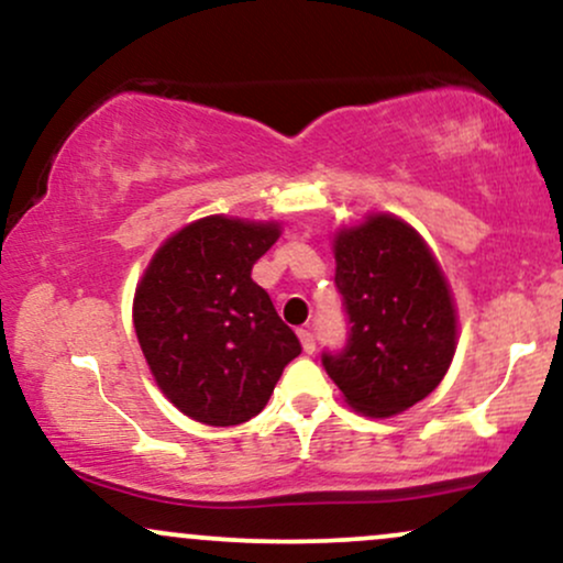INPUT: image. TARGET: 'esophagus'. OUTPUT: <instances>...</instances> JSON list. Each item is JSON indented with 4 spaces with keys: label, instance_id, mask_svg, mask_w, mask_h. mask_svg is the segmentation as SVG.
<instances>
[{
    "label": "esophagus",
    "instance_id": "obj_1",
    "mask_svg": "<svg viewBox=\"0 0 563 563\" xmlns=\"http://www.w3.org/2000/svg\"><path fill=\"white\" fill-rule=\"evenodd\" d=\"M299 341H301V349L307 354H312L314 352V335L309 333V331H299Z\"/></svg>",
    "mask_w": 563,
    "mask_h": 563
}]
</instances>
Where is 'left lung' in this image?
Returning a JSON list of instances; mask_svg holds the SVG:
<instances>
[{"label":"left lung","instance_id":"left-lung-1","mask_svg":"<svg viewBox=\"0 0 563 563\" xmlns=\"http://www.w3.org/2000/svg\"><path fill=\"white\" fill-rule=\"evenodd\" d=\"M333 256L352 331L344 352L322 354V365L354 410L397 416L429 397L452 363L450 283L423 238L394 214L335 232Z\"/></svg>","mask_w":563,"mask_h":563}]
</instances>
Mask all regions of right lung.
I'll return each mask as SVG.
<instances>
[{
	"instance_id": "right-lung-1",
	"label": "right lung",
	"mask_w": 563,
	"mask_h": 563,
	"mask_svg": "<svg viewBox=\"0 0 563 563\" xmlns=\"http://www.w3.org/2000/svg\"><path fill=\"white\" fill-rule=\"evenodd\" d=\"M280 238L277 222L203 217L166 238L134 290V331L164 397L192 421L260 416L283 367L299 357L251 269Z\"/></svg>"
}]
</instances>
